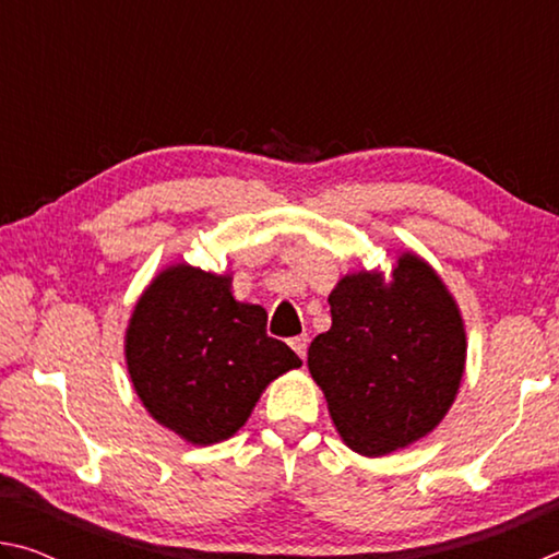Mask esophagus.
<instances>
[{
  "mask_svg": "<svg viewBox=\"0 0 559 559\" xmlns=\"http://www.w3.org/2000/svg\"><path fill=\"white\" fill-rule=\"evenodd\" d=\"M308 343H310L308 335H298V337H293V340H290V347L296 349V353H298V357L302 359V362H306V355H308Z\"/></svg>",
  "mask_w": 559,
  "mask_h": 559,
  "instance_id": "34e87169",
  "label": "esophagus"
}]
</instances>
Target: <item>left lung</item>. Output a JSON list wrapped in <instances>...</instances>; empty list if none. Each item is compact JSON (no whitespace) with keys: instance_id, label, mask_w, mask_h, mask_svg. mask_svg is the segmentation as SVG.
<instances>
[{"instance_id":"left-lung-1","label":"left lung","mask_w":559,"mask_h":559,"mask_svg":"<svg viewBox=\"0 0 559 559\" xmlns=\"http://www.w3.org/2000/svg\"><path fill=\"white\" fill-rule=\"evenodd\" d=\"M328 302L333 325L310 343L308 370L347 447L384 456L437 429L456 400L466 333L429 263L402 253L390 283L349 273Z\"/></svg>"}]
</instances>
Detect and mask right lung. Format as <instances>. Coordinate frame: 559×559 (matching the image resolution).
Instances as JSON below:
<instances>
[{
	"label": "right lung",
	"instance_id": "right-lung-1",
	"mask_svg": "<svg viewBox=\"0 0 559 559\" xmlns=\"http://www.w3.org/2000/svg\"><path fill=\"white\" fill-rule=\"evenodd\" d=\"M266 310L231 296V276L177 263L132 310L126 359L145 409L189 443L234 437L266 384L300 367L266 335Z\"/></svg>",
	"mask_w": 559,
	"mask_h": 559
}]
</instances>
